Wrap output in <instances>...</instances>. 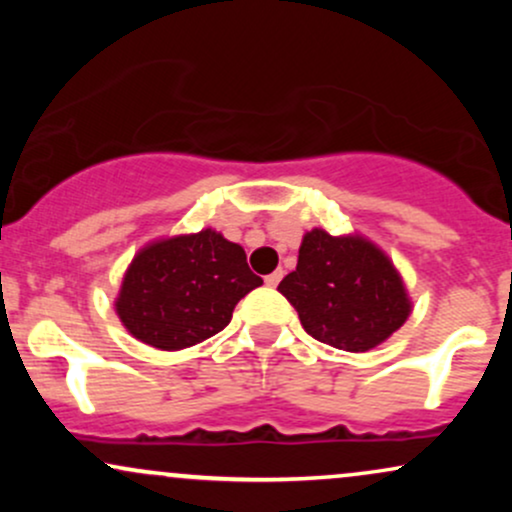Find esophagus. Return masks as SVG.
<instances>
[{"mask_svg":"<svg viewBox=\"0 0 512 512\" xmlns=\"http://www.w3.org/2000/svg\"><path fill=\"white\" fill-rule=\"evenodd\" d=\"M281 276H284V272H281V269H276V272H272V274H267V276H264V284H267V286H272V289H274V286H279Z\"/></svg>","mask_w":512,"mask_h":512,"instance_id":"34e87169","label":"esophagus"}]
</instances>
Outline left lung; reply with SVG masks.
<instances>
[{"mask_svg": "<svg viewBox=\"0 0 512 512\" xmlns=\"http://www.w3.org/2000/svg\"><path fill=\"white\" fill-rule=\"evenodd\" d=\"M279 291L298 310L310 337L351 354L383 344L411 315L407 284L395 262L361 233H305L296 269L281 279Z\"/></svg>", "mask_w": 512, "mask_h": 512, "instance_id": "8db88e82", "label": "left lung"}]
</instances>
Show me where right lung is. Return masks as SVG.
<instances>
[{"label":"right lung","mask_w":512,"mask_h":512,"mask_svg":"<svg viewBox=\"0 0 512 512\" xmlns=\"http://www.w3.org/2000/svg\"><path fill=\"white\" fill-rule=\"evenodd\" d=\"M262 279L248 257L214 228L156 238L139 248L122 276L115 313L139 342L180 351L214 337Z\"/></svg>","instance_id":"add662e5"}]
</instances>
